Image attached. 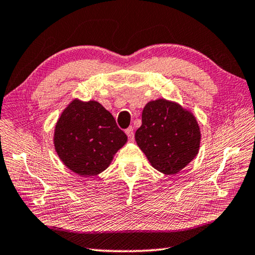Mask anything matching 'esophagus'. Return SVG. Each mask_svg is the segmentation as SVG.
I'll return each instance as SVG.
<instances>
[{"instance_id": "obj_1", "label": "esophagus", "mask_w": 255, "mask_h": 255, "mask_svg": "<svg viewBox=\"0 0 255 255\" xmlns=\"http://www.w3.org/2000/svg\"><path fill=\"white\" fill-rule=\"evenodd\" d=\"M125 133H127V135L128 136V139H131V140L134 139V131H133V128L132 127L128 128L127 130H125Z\"/></svg>"}]
</instances>
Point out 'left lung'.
<instances>
[{"mask_svg": "<svg viewBox=\"0 0 255 255\" xmlns=\"http://www.w3.org/2000/svg\"><path fill=\"white\" fill-rule=\"evenodd\" d=\"M135 141L154 169L175 175L198 153L200 131L190 112L166 100L149 102Z\"/></svg>", "mask_w": 255, "mask_h": 255, "instance_id": "8db88e82", "label": "left lung"}]
</instances>
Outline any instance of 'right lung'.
Returning <instances> with one entry per match:
<instances>
[{"instance_id":"obj_1","label":"right lung","mask_w":255,"mask_h":255,"mask_svg":"<svg viewBox=\"0 0 255 255\" xmlns=\"http://www.w3.org/2000/svg\"><path fill=\"white\" fill-rule=\"evenodd\" d=\"M127 141L113 115L100 103L77 100L62 112L53 139L61 161L83 177L104 171Z\"/></svg>"}]
</instances>
